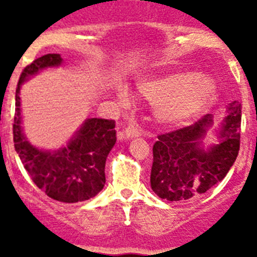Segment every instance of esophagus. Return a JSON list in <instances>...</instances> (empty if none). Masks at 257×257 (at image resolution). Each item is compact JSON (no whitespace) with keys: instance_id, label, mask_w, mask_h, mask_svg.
I'll use <instances>...</instances> for the list:
<instances>
[{"instance_id":"esophagus-1","label":"esophagus","mask_w":257,"mask_h":257,"mask_svg":"<svg viewBox=\"0 0 257 257\" xmlns=\"http://www.w3.org/2000/svg\"><path fill=\"white\" fill-rule=\"evenodd\" d=\"M140 135H142V130L139 127L135 124H130L118 133V139H133V138H138Z\"/></svg>"}]
</instances>
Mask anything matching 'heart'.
I'll list each match as a JSON object with an SVG mask.
<instances>
[{
	"label": "heart",
	"instance_id": "obj_1",
	"mask_svg": "<svg viewBox=\"0 0 257 257\" xmlns=\"http://www.w3.org/2000/svg\"><path fill=\"white\" fill-rule=\"evenodd\" d=\"M138 90L144 97L156 101V117L166 124H183L203 112L216 96V85L206 74L188 72L172 73L160 78L143 79ZM122 103L130 95L124 87L118 90Z\"/></svg>",
	"mask_w": 257,
	"mask_h": 257
}]
</instances>
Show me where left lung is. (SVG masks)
<instances>
[{
  "label": "left lung",
  "instance_id": "8db88e82",
  "mask_svg": "<svg viewBox=\"0 0 257 257\" xmlns=\"http://www.w3.org/2000/svg\"><path fill=\"white\" fill-rule=\"evenodd\" d=\"M240 104L233 101L219 131V144L203 148L202 140L212 126L206 114L196 123L158 136L153 145L151 187L167 201L190 202L225 178L240 144Z\"/></svg>",
  "mask_w": 257,
  "mask_h": 257
}]
</instances>
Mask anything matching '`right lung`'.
Listing matches in <instances>:
<instances>
[{"label": "right lung", "mask_w": 257, "mask_h": 257, "mask_svg": "<svg viewBox=\"0 0 257 257\" xmlns=\"http://www.w3.org/2000/svg\"><path fill=\"white\" fill-rule=\"evenodd\" d=\"M63 63L59 54H47L23 69L15 95L14 147L33 183L50 198L65 203L87 201L105 184V161L115 144V123L112 119L88 118L67 147L41 151L23 134L20 117V86L40 70Z\"/></svg>", "instance_id": "1"}]
</instances>
